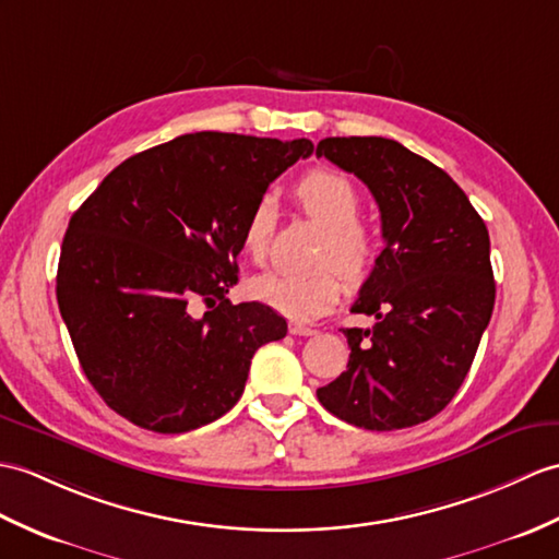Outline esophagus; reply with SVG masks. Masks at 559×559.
<instances>
[{
    "instance_id": "esophagus-1",
    "label": "esophagus",
    "mask_w": 559,
    "mask_h": 559,
    "mask_svg": "<svg viewBox=\"0 0 559 559\" xmlns=\"http://www.w3.org/2000/svg\"><path fill=\"white\" fill-rule=\"evenodd\" d=\"M288 331H290V335H314L317 333L314 329H309V326H305V323H297V321L288 323Z\"/></svg>"
}]
</instances>
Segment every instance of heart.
I'll return each instance as SVG.
<instances>
[{
	"mask_svg": "<svg viewBox=\"0 0 559 559\" xmlns=\"http://www.w3.org/2000/svg\"><path fill=\"white\" fill-rule=\"evenodd\" d=\"M302 212L326 228L317 248L311 271H266L250 281V295L278 314L309 321L338 305L347 283L367 281L379 257V240L361 224V198L353 180L331 168L309 171L295 188ZM276 228V204L264 194L245 218L242 250L252 262H264Z\"/></svg>",
	"mask_w": 559,
	"mask_h": 559,
	"instance_id": "heart-1",
	"label": "heart"
}]
</instances>
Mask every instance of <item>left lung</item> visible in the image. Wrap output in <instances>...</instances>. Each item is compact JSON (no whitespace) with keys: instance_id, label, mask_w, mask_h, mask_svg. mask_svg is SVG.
Wrapping results in <instances>:
<instances>
[{"instance_id":"left-lung-1","label":"left lung","mask_w":559,"mask_h":559,"mask_svg":"<svg viewBox=\"0 0 559 559\" xmlns=\"http://www.w3.org/2000/svg\"><path fill=\"white\" fill-rule=\"evenodd\" d=\"M326 157L365 183L385 248L359 288L345 329L347 369L317 391L335 417L395 431L443 412L472 369L496 305L484 218L443 168L388 138H326Z\"/></svg>"}]
</instances>
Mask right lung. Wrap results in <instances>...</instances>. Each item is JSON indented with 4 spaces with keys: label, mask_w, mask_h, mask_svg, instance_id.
Masks as SVG:
<instances>
[{
    "label": "right lung",
    "mask_w": 559,
    "mask_h": 559,
    "mask_svg": "<svg viewBox=\"0 0 559 559\" xmlns=\"http://www.w3.org/2000/svg\"><path fill=\"white\" fill-rule=\"evenodd\" d=\"M311 152L305 138L180 135L116 166L71 216L57 302L87 381L116 414L186 433L240 400L257 349L288 333L271 307L226 300L245 218Z\"/></svg>",
    "instance_id": "obj_1"
}]
</instances>
